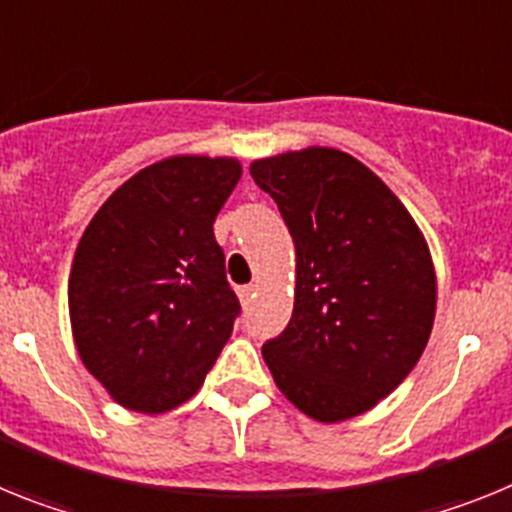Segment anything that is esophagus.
<instances>
[{
  "label": "esophagus",
  "instance_id": "34e87169",
  "mask_svg": "<svg viewBox=\"0 0 512 512\" xmlns=\"http://www.w3.org/2000/svg\"><path fill=\"white\" fill-rule=\"evenodd\" d=\"M253 284H243V287H238V297H241V302L243 305H248V302H251V297H253Z\"/></svg>",
  "mask_w": 512,
  "mask_h": 512
}]
</instances>
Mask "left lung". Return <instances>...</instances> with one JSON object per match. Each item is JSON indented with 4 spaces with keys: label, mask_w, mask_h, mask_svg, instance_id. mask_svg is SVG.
I'll return each instance as SVG.
<instances>
[{
    "label": "left lung",
    "mask_w": 512,
    "mask_h": 512,
    "mask_svg": "<svg viewBox=\"0 0 512 512\" xmlns=\"http://www.w3.org/2000/svg\"><path fill=\"white\" fill-rule=\"evenodd\" d=\"M295 241V310L261 348L292 405L320 423L374 408L413 372L436 315L423 233L390 187L333 148L251 164Z\"/></svg>",
    "instance_id": "left-lung-1"
}]
</instances>
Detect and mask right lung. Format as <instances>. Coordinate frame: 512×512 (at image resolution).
Returning a JSON list of instances; mask_svg holds the SVG:
<instances>
[{
  "label": "right lung",
  "instance_id": "right-lung-1",
  "mask_svg": "<svg viewBox=\"0 0 512 512\" xmlns=\"http://www.w3.org/2000/svg\"><path fill=\"white\" fill-rule=\"evenodd\" d=\"M235 158L176 156L138 171L99 207L69 277L79 356L122 408L166 413L200 390L241 302L215 217Z\"/></svg>",
  "mask_w": 512,
  "mask_h": 512
}]
</instances>
